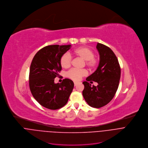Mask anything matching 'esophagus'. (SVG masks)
<instances>
[{
  "instance_id": "1",
  "label": "esophagus",
  "mask_w": 148,
  "mask_h": 148,
  "mask_svg": "<svg viewBox=\"0 0 148 148\" xmlns=\"http://www.w3.org/2000/svg\"><path fill=\"white\" fill-rule=\"evenodd\" d=\"M78 83H78V82H74V84H75V86H77Z\"/></svg>"
}]
</instances>
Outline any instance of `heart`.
<instances>
[{"instance_id":"1","label":"heart","mask_w":148,"mask_h":148,"mask_svg":"<svg viewBox=\"0 0 148 148\" xmlns=\"http://www.w3.org/2000/svg\"><path fill=\"white\" fill-rule=\"evenodd\" d=\"M74 54L82 58L85 60L86 65L90 69H95L98 64L96 59L94 58L95 53L89 48L86 47H81L76 48L73 51ZM72 57L68 53L64 54L60 60L61 65L64 68H68L71 65ZM87 72L85 69H72L67 72V76L75 81H78L84 76H86Z\"/></svg>"}]
</instances>
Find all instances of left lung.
Segmentation results:
<instances>
[{"instance_id":"obj_1","label":"left lung","mask_w":148,"mask_h":148,"mask_svg":"<svg viewBox=\"0 0 148 148\" xmlns=\"http://www.w3.org/2000/svg\"><path fill=\"white\" fill-rule=\"evenodd\" d=\"M96 48L100 55L99 64L96 71L83 82L84 88L82 94L90 106L100 108L107 104L115 96L119 85L121 68L116 56L109 47L97 43ZM92 81L98 85L92 86Z\"/></svg>"}]
</instances>
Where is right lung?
Here are the masks:
<instances>
[{
  "label": "right lung",
  "instance_id": "1",
  "mask_svg": "<svg viewBox=\"0 0 148 148\" xmlns=\"http://www.w3.org/2000/svg\"><path fill=\"white\" fill-rule=\"evenodd\" d=\"M71 45H52L38 51L32 62L29 74V86L34 99L42 106L57 110L68 102L74 83L65 79L61 83H55L54 79L62 69L61 56Z\"/></svg>",
  "mask_w": 148,
  "mask_h": 148
}]
</instances>
